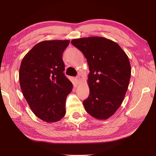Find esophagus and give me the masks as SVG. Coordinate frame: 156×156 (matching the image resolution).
Returning a JSON list of instances; mask_svg holds the SVG:
<instances>
[{
	"mask_svg": "<svg viewBox=\"0 0 156 156\" xmlns=\"http://www.w3.org/2000/svg\"><path fill=\"white\" fill-rule=\"evenodd\" d=\"M75 81H76L77 83H79L80 82H81V78H80L79 77H75Z\"/></svg>",
	"mask_w": 156,
	"mask_h": 156,
	"instance_id": "1",
	"label": "esophagus"
}]
</instances>
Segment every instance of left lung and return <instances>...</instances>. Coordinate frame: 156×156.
I'll return each instance as SVG.
<instances>
[{"label":"left lung","mask_w":156,"mask_h":156,"mask_svg":"<svg viewBox=\"0 0 156 156\" xmlns=\"http://www.w3.org/2000/svg\"><path fill=\"white\" fill-rule=\"evenodd\" d=\"M87 58L90 94L83 101L86 111L98 120L112 116L123 101L131 77L128 56L116 42L103 37L72 40Z\"/></svg>","instance_id":"8db88e82"}]
</instances>
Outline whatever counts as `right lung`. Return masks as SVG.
<instances>
[{"instance_id":"add662e5","label":"right lung","mask_w":156,"mask_h":156,"mask_svg":"<svg viewBox=\"0 0 156 156\" xmlns=\"http://www.w3.org/2000/svg\"><path fill=\"white\" fill-rule=\"evenodd\" d=\"M69 40H45L23 58L19 78L25 100L34 114L48 123L66 114V100L73 84L64 74L62 54Z\"/></svg>"}]
</instances>
